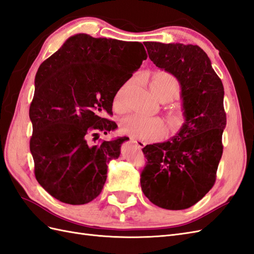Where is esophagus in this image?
Returning a JSON list of instances; mask_svg holds the SVG:
<instances>
[{"label":"esophagus","mask_w":254,"mask_h":254,"mask_svg":"<svg viewBox=\"0 0 254 254\" xmlns=\"http://www.w3.org/2000/svg\"><path fill=\"white\" fill-rule=\"evenodd\" d=\"M129 140H131L132 144L136 145L138 148H144L146 146V142L145 141H142V140L137 139V138H135V137H131V138H129Z\"/></svg>","instance_id":"obj_1"}]
</instances>
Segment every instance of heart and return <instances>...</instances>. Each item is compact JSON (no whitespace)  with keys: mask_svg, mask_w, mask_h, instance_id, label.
<instances>
[{"mask_svg":"<svg viewBox=\"0 0 254 254\" xmlns=\"http://www.w3.org/2000/svg\"><path fill=\"white\" fill-rule=\"evenodd\" d=\"M150 88L153 94L158 96L161 93H168L172 97L179 92V82L174 75L167 71H158L152 78ZM123 89L116 94L114 100V107L121 108ZM181 119L179 116H174L172 118L173 127H178ZM121 131L135 138L154 140L162 138L166 134V126L164 121L159 117H148L142 115H131L126 117L121 121Z\"/></svg>","mask_w":254,"mask_h":254,"instance_id":"1","label":"heart"}]
</instances>
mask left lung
Returning <instances> with one entry per match:
<instances>
[{
	"mask_svg": "<svg viewBox=\"0 0 254 254\" xmlns=\"http://www.w3.org/2000/svg\"><path fill=\"white\" fill-rule=\"evenodd\" d=\"M149 58L177 78L185 123L172 139L142 148L147 159L141 190L164 209H187L216 183L226 126L224 88L197 45L145 42Z\"/></svg>",
	"mask_w": 254,
	"mask_h": 254,
	"instance_id": "1",
	"label": "left lung"
}]
</instances>
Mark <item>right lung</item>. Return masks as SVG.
I'll return each instance as SVG.
<instances>
[{
  "mask_svg": "<svg viewBox=\"0 0 254 254\" xmlns=\"http://www.w3.org/2000/svg\"><path fill=\"white\" fill-rule=\"evenodd\" d=\"M147 59L141 43L88 34L70 36L35 76L30 105V150L35 178L62 203L83 205L102 192L107 164L127 137L89 145L90 135L118 127L113 115L119 89Z\"/></svg>",
  "mask_w": 254,
  "mask_h": 254,
  "instance_id": "obj_1",
  "label": "right lung"
}]
</instances>
